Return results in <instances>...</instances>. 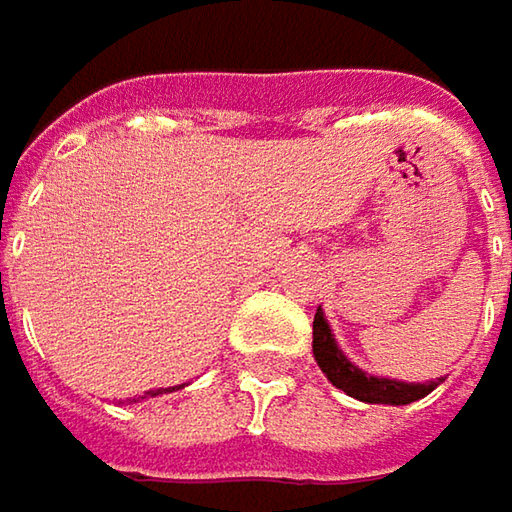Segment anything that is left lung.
<instances>
[{
    "label": "left lung",
    "mask_w": 512,
    "mask_h": 512,
    "mask_svg": "<svg viewBox=\"0 0 512 512\" xmlns=\"http://www.w3.org/2000/svg\"><path fill=\"white\" fill-rule=\"evenodd\" d=\"M314 341H311V349H314V361L317 367L326 373V379L335 384L338 390H344L347 396L358 399V402H370V405H411L422 396H428L437 382H396V379H379V376H370L364 370H358L347 355L341 352L323 311L317 309L314 314V329H311Z\"/></svg>",
    "instance_id": "8db88e82"
}]
</instances>
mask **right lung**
Segmentation results:
<instances>
[{
	"label": "right lung",
	"mask_w": 512,
	"mask_h": 512,
	"mask_svg": "<svg viewBox=\"0 0 512 512\" xmlns=\"http://www.w3.org/2000/svg\"><path fill=\"white\" fill-rule=\"evenodd\" d=\"M180 387H183V384H180ZM180 387H168V390H180ZM160 393H163V390H148V396H160Z\"/></svg>",
	"instance_id": "right-lung-1"
}]
</instances>
